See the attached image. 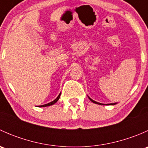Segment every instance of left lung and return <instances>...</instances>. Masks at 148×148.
I'll return each mask as SVG.
<instances>
[{
    "mask_svg": "<svg viewBox=\"0 0 148 148\" xmlns=\"http://www.w3.org/2000/svg\"><path fill=\"white\" fill-rule=\"evenodd\" d=\"M89 99H90V100L92 101V102H93V103H95V104H101V103H99V102H95V101H94L93 99H91L90 97H89ZM117 104V103H111V104H110V105H114V104Z\"/></svg>",
    "mask_w": 148,
    "mask_h": 148,
    "instance_id": "8db88e82",
    "label": "left lung"
}]
</instances>
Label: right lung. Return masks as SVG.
Masks as SVG:
<instances>
[{
	"mask_svg": "<svg viewBox=\"0 0 148 148\" xmlns=\"http://www.w3.org/2000/svg\"><path fill=\"white\" fill-rule=\"evenodd\" d=\"M60 95H61V93L59 94V96L57 97H56V99H55L53 101H52V102H49V103H48V104H44V105H41V106H38V107H48V106H51V105H53V104H55V103H56V102H57L58 100H59V98H60Z\"/></svg>",
	"mask_w": 148,
	"mask_h": 148,
	"instance_id": "right-lung-1",
	"label": "right lung"
}]
</instances>
